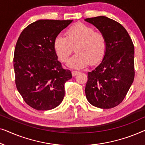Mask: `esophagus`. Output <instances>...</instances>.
Here are the masks:
<instances>
[{
  "label": "esophagus",
  "mask_w": 145,
  "mask_h": 145,
  "mask_svg": "<svg viewBox=\"0 0 145 145\" xmlns=\"http://www.w3.org/2000/svg\"><path fill=\"white\" fill-rule=\"evenodd\" d=\"M78 73H79L78 71H72V75L73 76H76V75L77 74H78Z\"/></svg>",
  "instance_id": "esophagus-1"
}]
</instances>
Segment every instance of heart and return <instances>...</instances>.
<instances>
[{
	"instance_id": "b5f03b06",
	"label": "heart",
	"mask_w": 145,
	"mask_h": 145,
	"mask_svg": "<svg viewBox=\"0 0 145 145\" xmlns=\"http://www.w3.org/2000/svg\"><path fill=\"white\" fill-rule=\"evenodd\" d=\"M106 47L104 33L95 31L93 27L81 22L69 27L67 37L59 35L54 40L55 52L63 62L68 60L74 48L76 53L68 63L73 69H82L89 64L98 63L104 57Z\"/></svg>"
}]
</instances>
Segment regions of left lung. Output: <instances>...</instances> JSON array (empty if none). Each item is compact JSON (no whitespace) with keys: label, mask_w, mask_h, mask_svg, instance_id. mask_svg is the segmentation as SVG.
Listing matches in <instances>:
<instances>
[{"label":"left lung","mask_w":145,"mask_h":145,"mask_svg":"<svg viewBox=\"0 0 145 145\" xmlns=\"http://www.w3.org/2000/svg\"><path fill=\"white\" fill-rule=\"evenodd\" d=\"M104 33L107 47L102 63L88 72L87 100L99 108L110 109L122 102L135 77L134 45L121 24L106 16L85 19Z\"/></svg>","instance_id":"1"}]
</instances>
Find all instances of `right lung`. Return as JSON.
<instances>
[{
  "instance_id": "1",
  "label": "right lung",
  "mask_w": 145,
  "mask_h": 145,
  "mask_svg": "<svg viewBox=\"0 0 145 145\" xmlns=\"http://www.w3.org/2000/svg\"><path fill=\"white\" fill-rule=\"evenodd\" d=\"M72 22L39 20L27 25L18 39L13 60L16 86L35 110H52L64 98L65 84L72 74L57 60L54 40Z\"/></svg>"
}]
</instances>
